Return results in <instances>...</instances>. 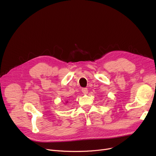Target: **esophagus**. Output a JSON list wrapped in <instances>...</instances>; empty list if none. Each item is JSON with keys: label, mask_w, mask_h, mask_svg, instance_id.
Wrapping results in <instances>:
<instances>
[{"label": "esophagus", "mask_w": 156, "mask_h": 156, "mask_svg": "<svg viewBox=\"0 0 156 156\" xmlns=\"http://www.w3.org/2000/svg\"><path fill=\"white\" fill-rule=\"evenodd\" d=\"M82 92H83V93L84 94H87V93H88L87 89V88H83V89H82Z\"/></svg>", "instance_id": "34e87169"}]
</instances>
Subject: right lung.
<instances>
[{"instance_id":"obj_1","label":"right lung","mask_w":156,"mask_h":156,"mask_svg":"<svg viewBox=\"0 0 156 156\" xmlns=\"http://www.w3.org/2000/svg\"><path fill=\"white\" fill-rule=\"evenodd\" d=\"M68 103V101H65V103Z\"/></svg>"}]
</instances>
